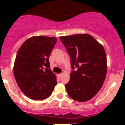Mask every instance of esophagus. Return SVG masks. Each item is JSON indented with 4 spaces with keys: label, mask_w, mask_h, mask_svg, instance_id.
<instances>
[{
    "label": "esophagus",
    "mask_w": 125,
    "mask_h": 125,
    "mask_svg": "<svg viewBox=\"0 0 125 125\" xmlns=\"http://www.w3.org/2000/svg\"><path fill=\"white\" fill-rule=\"evenodd\" d=\"M62 74H57V76H58L59 78H61L62 76Z\"/></svg>",
    "instance_id": "1"
}]
</instances>
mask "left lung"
<instances>
[{
  "label": "left lung",
  "mask_w": 125,
  "mask_h": 125,
  "mask_svg": "<svg viewBox=\"0 0 125 125\" xmlns=\"http://www.w3.org/2000/svg\"><path fill=\"white\" fill-rule=\"evenodd\" d=\"M71 57L73 69L65 84L71 98L79 102L91 100L102 87L107 71L105 51L89 34L60 37Z\"/></svg>",
  "instance_id": "left-lung-1"
}]
</instances>
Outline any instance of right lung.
Returning a JSON list of instances; mask_svg holds the SVG:
<instances>
[{"label":"right lung","instance_id":"1","mask_svg":"<svg viewBox=\"0 0 125 125\" xmlns=\"http://www.w3.org/2000/svg\"><path fill=\"white\" fill-rule=\"evenodd\" d=\"M56 41V37L34 36L25 41L17 52L14 65L15 81L24 94L32 100L50 96L57 84L49 61Z\"/></svg>","mask_w":125,"mask_h":125}]
</instances>
